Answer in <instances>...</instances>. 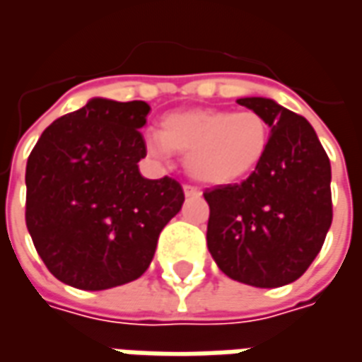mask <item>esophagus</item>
I'll return each mask as SVG.
<instances>
[{
    "mask_svg": "<svg viewBox=\"0 0 362 362\" xmlns=\"http://www.w3.org/2000/svg\"><path fill=\"white\" fill-rule=\"evenodd\" d=\"M184 194H186V197H199V196H202V192H199L196 186H189V184H186V186H184Z\"/></svg>",
    "mask_w": 362,
    "mask_h": 362,
    "instance_id": "obj_1",
    "label": "esophagus"
}]
</instances>
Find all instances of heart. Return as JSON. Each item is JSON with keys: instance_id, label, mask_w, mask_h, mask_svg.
<instances>
[{"instance_id": "obj_1", "label": "heart", "mask_w": 362, "mask_h": 362, "mask_svg": "<svg viewBox=\"0 0 362 362\" xmlns=\"http://www.w3.org/2000/svg\"><path fill=\"white\" fill-rule=\"evenodd\" d=\"M269 124L254 110L194 108L166 114L160 132L145 134L151 157L186 155L188 173L213 186H228L256 173L269 149Z\"/></svg>"}]
</instances>
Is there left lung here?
Returning a JSON list of instances; mask_svg holds the SVG:
<instances>
[{"mask_svg":"<svg viewBox=\"0 0 362 362\" xmlns=\"http://www.w3.org/2000/svg\"><path fill=\"white\" fill-rule=\"evenodd\" d=\"M236 103L272 127L269 149L240 184L207 189V248L230 279L259 288L283 287L303 275L332 225V166L308 119L272 98Z\"/></svg>","mask_w":362,"mask_h":362,"instance_id":"obj_1","label":"left lung"}]
</instances>
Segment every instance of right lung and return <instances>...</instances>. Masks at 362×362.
<instances>
[{"mask_svg":"<svg viewBox=\"0 0 362 362\" xmlns=\"http://www.w3.org/2000/svg\"><path fill=\"white\" fill-rule=\"evenodd\" d=\"M151 106L90 98L46 127L27 160V228L50 273L104 291L147 272L160 230L182 209L173 178H143Z\"/></svg>","mask_w":362,"mask_h":362,"instance_id":"1","label":"right lung"}]
</instances>
